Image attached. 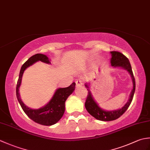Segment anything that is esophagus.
Returning <instances> with one entry per match:
<instances>
[{"instance_id": "esophagus-1", "label": "esophagus", "mask_w": 150, "mask_h": 150, "mask_svg": "<svg viewBox=\"0 0 150 150\" xmlns=\"http://www.w3.org/2000/svg\"><path fill=\"white\" fill-rule=\"evenodd\" d=\"M76 87L77 88H79V87H81L82 86V84H83V82H82V81L81 80H77V81H76Z\"/></svg>"}]
</instances>
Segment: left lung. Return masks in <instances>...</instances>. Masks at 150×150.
<instances>
[{
    "label": "left lung",
    "mask_w": 150,
    "mask_h": 150,
    "mask_svg": "<svg viewBox=\"0 0 150 150\" xmlns=\"http://www.w3.org/2000/svg\"><path fill=\"white\" fill-rule=\"evenodd\" d=\"M111 53V59L110 63L111 66L113 68H120L126 70L128 72L132 77V81L133 83V89L129 95V99L128 102L125 104L124 106H122L120 109H117L115 110L107 111L103 110L101 108L98 104L95 101L91 92L90 90V88L88 83L85 84V86L87 88L88 97L86 98V101L85 103V108L88 112L90 113L91 116H93L95 119L102 121H111L115 120L119 118L122 115L128 110V107L131 104L133 95H134L135 90V78L133 76L132 66L130 64L128 59L124 56L122 53L118 52H110Z\"/></svg>",
    "instance_id": "1"
}]
</instances>
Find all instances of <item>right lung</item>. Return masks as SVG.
Returning a JSON list of instances; mask_svg holds the SVG:
<instances>
[{
	"label": "right lung",
	"mask_w": 150,
	"mask_h": 150,
	"mask_svg": "<svg viewBox=\"0 0 150 150\" xmlns=\"http://www.w3.org/2000/svg\"><path fill=\"white\" fill-rule=\"evenodd\" d=\"M38 61H41L47 64H51V60L44 54L37 53L31 57L21 67L16 88V95L19 104L28 117L38 124L44 126H52L59 122L63 116L65 111V102L74 91L75 83L73 82L69 87L57 89L50 100L42 108L32 109L27 106L21 99L18 92L19 88L21 85L22 78L25 70Z\"/></svg>",
	"instance_id": "right-lung-1"
}]
</instances>
